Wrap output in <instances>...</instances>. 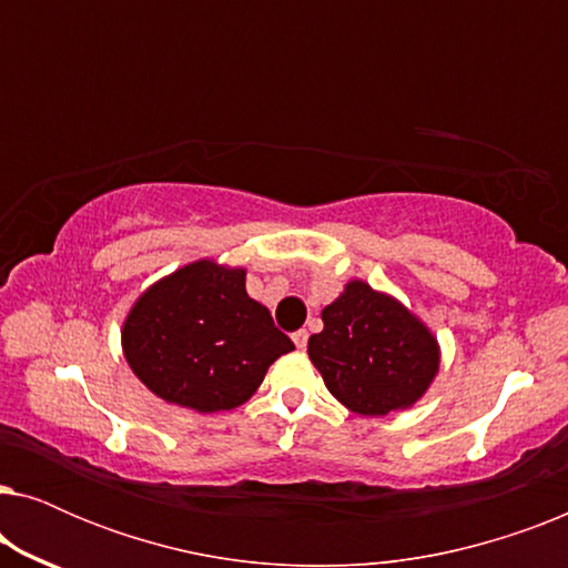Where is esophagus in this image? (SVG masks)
I'll return each mask as SVG.
<instances>
[{"label":"esophagus","mask_w":568,"mask_h":568,"mask_svg":"<svg viewBox=\"0 0 568 568\" xmlns=\"http://www.w3.org/2000/svg\"><path fill=\"white\" fill-rule=\"evenodd\" d=\"M292 341H294V346H297V348H305L307 346V331H297L292 336Z\"/></svg>","instance_id":"1"}]
</instances>
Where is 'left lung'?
<instances>
[{
	"label": "left lung",
	"instance_id": "obj_1",
	"mask_svg": "<svg viewBox=\"0 0 568 568\" xmlns=\"http://www.w3.org/2000/svg\"><path fill=\"white\" fill-rule=\"evenodd\" d=\"M321 317L323 331L310 336L307 354L341 406L359 416H387L424 398L439 372L442 348L400 300L352 278Z\"/></svg>",
	"mask_w": 568,
	"mask_h": 568
}]
</instances>
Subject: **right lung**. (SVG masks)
I'll return each mask as SVG.
<instances>
[{
	"label": "right lung",
	"instance_id": "right-lung-1",
	"mask_svg": "<svg viewBox=\"0 0 568 568\" xmlns=\"http://www.w3.org/2000/svg\"><path fill=\"white\" fill-rule=\"evenodd\" d=\"M121 348L158 398L216 414L251 400L294 344L274 328L268 307L247 297L243 266L199 258L139 294L123 317Z\"/></svg>",
	"mask_w": 568,
	"mask_h": 568
}]
</instances>
